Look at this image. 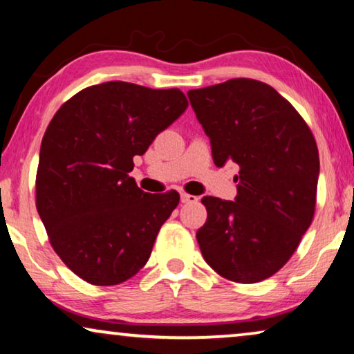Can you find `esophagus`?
I'll return each instance as SVG.
<instances>
[{
  "instance_id": "obj_1",
  "label": "esophagus",
  "mask_w": 354,
  "mask_h": 354,
  "mask_svg": "<svg viewBox=\"0 0 354 354\" xmlns=\"http://www.w3.org/2000/svg\"><path fill=\"white\" fill-rule=\"evenodd\" d=\"M180 201H182V203H196V201H198V196H195V195H187V193H182V195H180Z\"/></svg>"
}]
</instances>
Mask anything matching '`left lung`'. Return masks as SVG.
Wrapping results in <instances>:
<instances>
[{
    "label": "left lung",
    "mask_w": 354,
    "mask_h": 354,
    "mask_svg": "<svg viewBox=\"0 0 354 354\" xmlns=\"http://www.w3.org/2000/svg\"><path fill=\"white\" fill-rule=\"evenodd\" d=\"M216 166L235 162L234 201L203 198L201 254L222 277L254 283L290 259L311 225L319 153L311 130L272 86L232 79L188 91Z\"/></svg>",
    "instance_id": "8db88e82"
}]
</instances>
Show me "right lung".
I'll return each instance as SVG.
<instances>
[{
    "label": "right lung",
    "instance_id": "add662e5",
    "mask_svg": "<svg viewBox=\"0 0 354 354\" xmlns=\"http://www.w3.org/2000/svg\"><path fill=\"white\" fill-rule=\"evenodd\" d=\"M180 90L104 82L61 106L41 140L37 209L53 248L93 285H118L147 264L177 192L145 193L129 172L180 118Z\"/></svg>",
    "mask_w": 354,
    "mask_h": 354
}]
</instances>
